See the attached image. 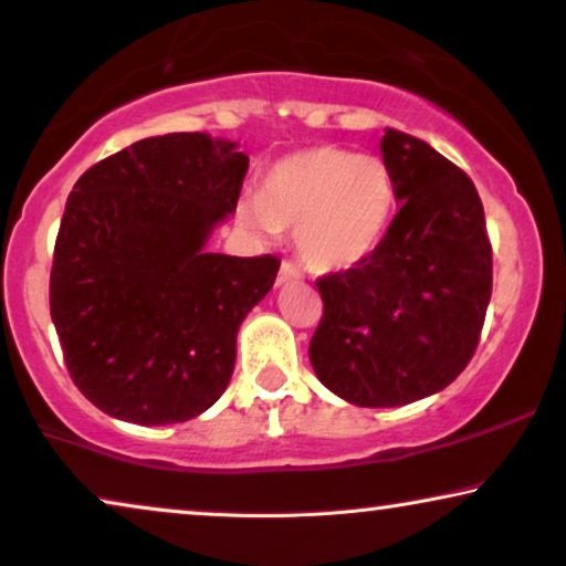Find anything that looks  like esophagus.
<instances>
[{
    "label": "esophagus",
    "mask_w": 566,
    "mask_h": 566,
    "mask_svg": "<svg viewBox=\"0 0 566 566\" xmlns=\"http://www.w3.org/2000/svg\"><path fill=\"white\" fill-rule=\"evenodd\" d=\"M298 277H301V270L293 265V262H283L281 273H277V285H283L289 281H298Z\"/></svg>",
    "instance_id": "1"
}]
</instances>
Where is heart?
Segmentation results:
<instances>
[{"label": "heart", "mask_w": 566, "mask_h": 566, "mask_svg": "<svg viewBox=\"0 0 566 566\" xmlns=\"http://www.w3.org/2000/svg\"><path fill=\"white\" fill-rule=\"evenodd\" d=\"M395 208L398 185L385 158L319 145L275 160L260 195L239 202V220L265 239L293 229L301 262L337 273L377 249Z\"/></svg>", "instance_id": "heart-1"}]
</instances>
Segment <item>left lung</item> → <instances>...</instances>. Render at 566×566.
<instances>
[{
    "label": "left lung",
    "mask_w": 566,
    "mask_h": 566,
    "mask_svg": "<svg viewBox=\"0 0 566 566\" xmlns=\"http://www.w3.org/2000/svg\"><path fill=\"white\" fill-rule=\"evenodd\" d=\"M381 156L400 208L358 265L317 277L310 361L327 390L392 408L444 390L471 361L491 298V241L471 176L406 132Z\"/></svg>",
    "instance_id": "1"
}]
</instances>
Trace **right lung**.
<instances>
[{
  "label": "right lung",
  "mask_w": 566,
  "mask_h": 566,
  "mask_svg": "<svg viewBox=\"0 0 566 566\" xmlns=\"http://www.w3.org/2000/svg\"><path fill=\"white\" fill-rule=\"evenodd\" d=\"M249 156L202 132L129 145L72 189L49 281L77 390L119 421L181 423L229 385L237 333L273 289V254L205 252L237 210Z\"/></svg>",
  "instance_id": "add662e5"
}]
</instances>
